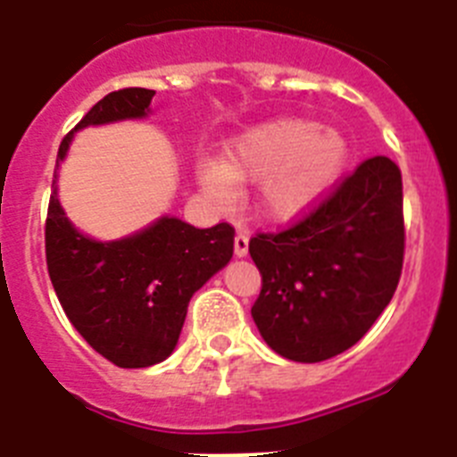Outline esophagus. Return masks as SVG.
I'll list each match as a JSON object with an SVG mask.
<instances>
[{"instance_id": "esophagus-1", "label": "esophagus", "mask_w": 457, "mask_h": 457, "mask_svg": "<svg viewBox=\"0 0 457 457\" xmlns=\"http://www.w3.org/2000/svg\"><path fill=\"white\" fill-rule=\"evenodd\" d=\"M233 252H236L237 258H245L249 252V237L245 233H237L236 242H233Z\"/></svg>"}]
</instances>
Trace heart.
Returning <instances> with one entry per match:
<instances>
[{
  "label": "heart",
  "mask_w": 457,
  "mask_h": 457,
  "mask_svg": "<svg viewBox=\"0 0 457 457\" xmlns=\"http://www.w3.org/2000/svg\"><path fill=\"white\" fill-rule=\"evenodd\" d=\"M350 141L338 128L302 116H277L226 141L224 157L196 164L201 192L228 208L242 183H258L265 220L290 224L320 208L348 169Z\"/></svg>",
  "instance_id": "b5f03b06"
}]
</instances>
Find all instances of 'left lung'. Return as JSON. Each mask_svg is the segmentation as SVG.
Wrapping results in <instances>:
<instances>
[{"mask_svg":"<svg viewBox=\"0 0 457 457\" xmlns=\"http://www.w3.org/2000/svg\"><path fill=\"white\" fill-rule=\"evenodd\" d=\"M401 169L370 157L306 220L252 237L263 288L252 306L277 354L316 364L353 348L391 302L401 278Z\"/></svg>","mask_w":457,"mask_h":457,"instance_id":"left-lung-1","label":"left lung"}]
</instances>
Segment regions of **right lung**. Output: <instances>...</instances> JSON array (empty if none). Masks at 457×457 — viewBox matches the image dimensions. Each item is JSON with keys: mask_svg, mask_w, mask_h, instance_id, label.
Returning a JSON list of instances; mask_svg holds the SVG:
<instances>
[{"mask_svg": "<svg viewBox=\"0 0 457 457\" xmlns=\"http://www.w3.org/2000/svg\"><path fill=\"white\" fill-rule=\"evenodd\" d=\"M151 88L104 96L56 155L46 224V256L54 293L84 341L120 369H146L173 353L192 295L228 265L233 226L194 228L162 215L132 236L96 240L68 220L59 201V167L75 132L91 125L141 120L151 114Z\"/></svg>", "mask_w": 457, "mask_h": 457, "instance_id": "right-lung-1", "label": "right lung"}]
</instances>
